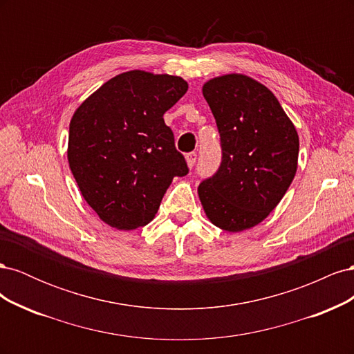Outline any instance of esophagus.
<instances>
[{
	"label": "esophagus",
	"instance_id": "obj_1",
	"mask_svg": "<svg viewBox=\"0 0 354 354\" xmlns=\"http://www.w3.org/2000/svg\"><path fill=\"white\" fill-rule=\"evenodd\" d=\"M186 162H187V167H189V168L194 167L195 162H196V153H195V152L187 153V155H186Z\"/></svg>",
	"mask_w": 354,
	"mask_h": 354
}]
</instances>
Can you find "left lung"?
Wrapping results in <instances>:
<instances>
[{
  "mask_svg": "<svg viewBox=\"0 0 354 354\" xmlns=\"http://www.w3.org/2000/svg\"><path fill=\"white\" fill-rule=\"evenodd\" d=\"M202 94L216 118L223 152L217 173L198 187L203 211L226 232L251 229L292 183L298 133L274 94L246 75L212 78Z\"/></svg>",
  "mask_w": 354,
  "mask_h": 354,
  "instance_id": "left-lung-1",
  "label": "left lung"
}]
</instances>
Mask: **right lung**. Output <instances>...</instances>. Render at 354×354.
I'll return each instance as SVG.
<instances>
[{
    "label": "right lung",
    "instance_id": "add662e5",
    "mask_svg": "<svg viewBox=\"0 0 354 354\" xmlns=\"http://www.w3.org/2000/svg\"><path fill=\"white\" fill-rule=\"evenodd\" d=\"M187 82L128 71L85 99L69 124L68 162L81 195L102 221L133 230L152 221L174 177L189 173L164 113Z\"/></svg>",
    "mask_w": 354,
    "mask_h": 354
}]
</instances>
